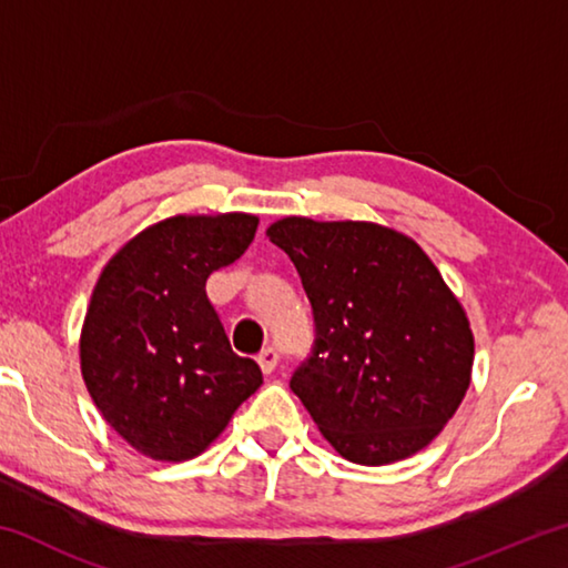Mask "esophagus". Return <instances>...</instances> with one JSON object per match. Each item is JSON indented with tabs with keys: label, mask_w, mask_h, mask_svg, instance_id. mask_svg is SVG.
Returning <instances> with one entry per match:
<instances>
[{
	"label": "esophagus",
	"mask_w": 568,
	"mask_h": 568,
	"mask_svg": "<svg viewBox=\"0 0 568 568\" xmlns=\"http://www.w3.org/2000/svg\"><path fill=\"white\" fill-rule=\"evenodd\" d=\"M277 361H281V355H277L275 348H265L261 355H257V363H261L263 373H273L277 368Z\"/></svg>",
	"instance_id": "esophagus-1"
}]
</instances>
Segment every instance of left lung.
<instances>
[{"instance_id":"left-lung-1","label":"left lung","mask_w":568,"mask_h":568,"mask_svg":"<svg viewBox=\"0 0 568 568\" xmlns=\"http://www.w3.org/2000/svg\"><path fill=\"white\" fill-rule=\"evenodd\" d=\"M315 313V353L291 381L343 458L386 466L426 448L470 386L464 303L416 240L368 220L287 215L265 230Z\"/></svg>"}]
</instances>
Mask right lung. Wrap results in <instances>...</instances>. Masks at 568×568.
Segmentation results:
<instances>
[{"label":"right lung","instance_id":"1","mask_svg":"<svg viewBox=\"0 0 568 568\" xmlns=\"http://www.w3.org/2000/svg\"><path fill=\"white\" fill-rule=\"evenodd\" d=\"M257 215H172L132 235L94 283L80 371L100 416L162 464L203 454L261 388L205 295L210 273L245 253Z\"/></svg>","mask_w":568,"mask_h":568}]
</instances>
